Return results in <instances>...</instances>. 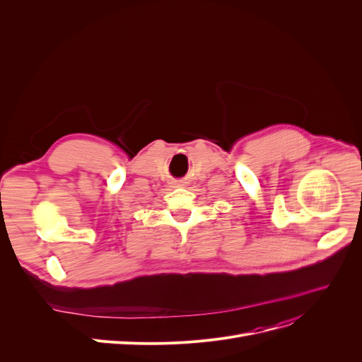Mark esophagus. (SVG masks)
<instances>
[{
	"label": "esophagus",
	"mask_w": 362,
	"mask_h": 362,
	"mask_svg": "<svg viewBox=\"0 0 362 362\" xmlns=\"http://www.w3.org/2000/svg\"><path fill=\"white\" fill-rule=\"evenodd\" d=\"M179 186H183V182H180V180H175V182H173V187H179Z\"/></svg>",
	"instance_id": "obj_1"
}]
</instances>
